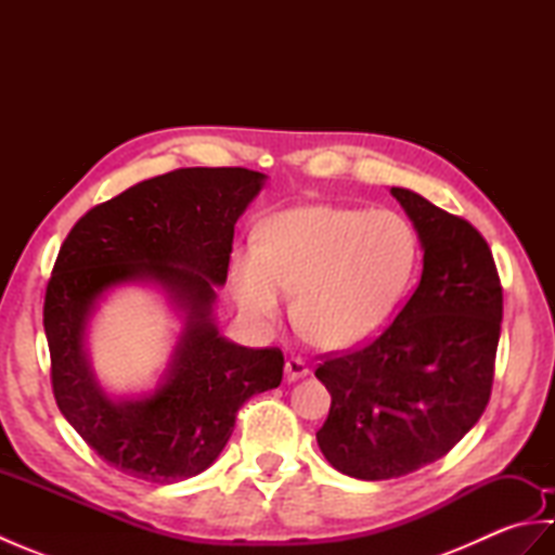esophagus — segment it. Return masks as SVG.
I'll return each instance as SVG.
<instances>
[{
  "instance_id": "34e87169",
  "label": "esophagus",
  "mask_w": 555,
  "mask_h": 555,
  "mask_svg": "<svg viewBox=\"0 0 555 555\" xmlns=\"http://www.w3.org/2000/svg\"><path fill=\"white\" fill-rule=\"evenodd\" d=\"M286 379L288 382H298V379H305V376L310 374V367L308 362H305L302 358H288L286 360Z\"/></svg>"
}]
</instances>
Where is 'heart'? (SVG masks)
<instances>
[{
	"mask_svg": "<svg viewBox=\"0 0 555 555\" xmlns=\"http://www.w3.org/2000/svg\"><path fill=\"white\" fill-rule=\"evenodd\" d=\"M417 262V238L391 209L296 207L271 217L259 245L231 259L235 300L271 326L296 291V322L314 346L348 350L391 320Z\"/></svg>",
	"mask_w": 555,
	"mask_h": 555,
	"instance_id": "heart-1",
	"label": "heart"
}]
</instances>
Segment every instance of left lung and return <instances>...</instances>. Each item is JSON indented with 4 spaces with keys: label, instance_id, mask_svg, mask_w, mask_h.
<instances>
[{
    "label": "left lung",
    "instance_id": "1",
    "mask_svg": "<svg viewBox=\"0 0 555 555\" xmlns=\"http://www.w3.org/2000/svg\"><path fill=\"white\" fill-rule=\"evenodd\" d=\"M415 227L422 279L396 320L364 348L326 356L314 376L332 393L317 431L338 473L379 481L443 457L491 398L503 288L473 223L391 188Z\"/></svg>",
    "mask_w": 555,
    "mask_h": 555
}]
</instances>
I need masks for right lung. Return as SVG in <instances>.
<instances>
[{
	"label": "right lung",
	"mask_w": 555,
	"mask_h": 555,
	"mask_svg": "<svg viewBox=\"0 0 555 555\" xmlns=\"http://www.w3.org/2000/svg\"><path fill=\"white\" fill-rule=\"evenodd\" d=\"M264 179L241 167L169 171L92 207L59 250L42 312L52 391L80 439L128 477L173 485L205 473L245 400L281 384L284 352L231 344L211 322L235 221ZM131 280L167 289L186 328L155 392L112 401L89 370L85 326L103 293Z\"/></svg>",
	"instance_id": "add662e5"
}]
</instances>
